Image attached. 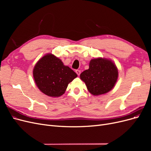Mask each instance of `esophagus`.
<instances>
[{
	"label": "esophagus",
	"instance_id": "obj_1",
	"mask_svg": "<svg viewBox=\"0 0 151 151\" xmlns=\"http://www.w3.org/2000/svg\"><path fill=\"white\" fill-rule=\"evenodd\" d=\"M76 74H77V75H78V76H79L80 74H81V70H76Z\"/></svg>",
	"mask_w": 151,
	"mask_h": 151
}]
</instances>
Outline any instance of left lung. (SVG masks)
I'll list each match as a JSON object with an SVG mask.
<instances>
[{
  "instance_id": "8db88e82",
  "label": "left lung",
  "mask_w": 151,
  "mask_h": 151,
  "mask_svg": "<svg viewBox=\"0 0 151 151\" xmlns=\"http://www.w3.org/2000/svg\"><path fill=\"white\" fill-rule=\"evenodd\" d=\"M118 76L115 63L106 58H98L90 61L89 69L82 72L80 78L90 93L98 96L111 91L116 83Z\"/></svg>"
}]
</instances>
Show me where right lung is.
Wrapping results in <instances>:
<instances>
[{
  "mask_svg": "<svg viewBox=\"0 0 151 151\" xmlns=\"http://www.w3.org/2000/svg\"><path fill=\"white\" fill-rule=\"evenodd\" d=\"M33 73L38 89L50 97H59L64 94L68 83L77 76L70 67L63 65L60 59L51 53L40 59Z\"/></svg>",
  "mask_w": 151,
  "mask_h": 151,
  "instance_id": "1",
  "label": "right lung"
}]
</instances>
